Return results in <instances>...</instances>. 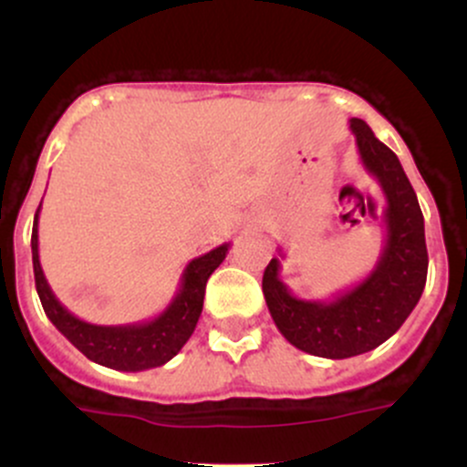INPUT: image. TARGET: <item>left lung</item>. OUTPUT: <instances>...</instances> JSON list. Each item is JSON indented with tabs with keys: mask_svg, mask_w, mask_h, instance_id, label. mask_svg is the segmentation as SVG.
Instances as JSON below:
<instances>
[{
	"mask_svg": "<svg viewBox=\"0 0 467 467\" xmlns=\"http://www.w3.org/2000/svg\"><path fill=\"white\" fill-rule=\"evenodd\" d=\"M361 164L384 194V248L373 271L332 300H305L280 280L273 257L262 277L268 312L282 337L298 350L348 359L393 337L420 300L427 282L425 219L398 155L375 138L364 119H350ZM280 257L285 253L280 251Z\"/></svg>",
	"mask_w": 467,
	"mask_h": 467,
	"instance_id": "obj_1",
	"label": "left lung"
}]
</instances>
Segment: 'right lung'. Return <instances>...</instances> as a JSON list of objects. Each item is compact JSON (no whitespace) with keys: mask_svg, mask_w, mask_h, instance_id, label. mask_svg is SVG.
<instances>
[{"mask_svg":"<svg viewBox=\"0 0 467 467\" xmlns=\"http://www.w3.org/2000/svg\"><path fill=\"white\" fill-rule=\"evenodd\" d=\"M42 207V203H40ZM33 219L31 253H33V275L36 289L40 296L42 309L47 318L56 325L60 334L83 352L89 361L101 364L106 368L124 370V373H140V370L158 368L181 352V348L190 341L201 312H203L207 277L228 255L230 244H221L214 251L196 257L185 266L178 285L176 296L167 305L162 314L144 323L133 325H92L74 317L72 312L60 305L47 282L37 255V214Z\"/></svg>","mask_w":467,"mask_h":467,"instance_id":"1","label":"right lung"}]
</instances>
